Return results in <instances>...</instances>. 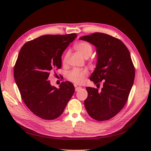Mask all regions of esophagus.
Wrapping results in <instances>:
<instances>
[{"label": "esophagus", "mask_w": 151, "mask_h": 151, "mask_svg": "<svg viewBox=\"0 0 151 151\" xmlns=\"http://www.w3.org/2000/svg\"><path fill=\"white\" fill-rule=\"evenodd\" d=\"M82 88L81 86H76V89H75V90H76V91H78L79 89H81Z\"/></svg>", "instance_id": "34e87169"}]
</instances>
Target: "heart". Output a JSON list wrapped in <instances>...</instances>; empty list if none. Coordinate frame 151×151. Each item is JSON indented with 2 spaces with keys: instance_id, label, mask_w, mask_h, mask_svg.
<instances>
[{
  "instance_id": "heart-1",
  "label": "heart",
  "mask_w": 151,
  "mask_h": 151,
  "mask_svg": "<svg viewBox=\"0 0 151 151\" xmlns=\"http://www.w3.org/2000/svg\"><path fill=\"white\" fill-rule=\"evenodd\" d=\"M75 48L82 56L85 58H88L93 52V47L91 45L86 42H81L77 43L75 45ZM69 52H67L63 58V63H65L67 62ZM88 71L86 70L73 69L67 74V79L76 84L83 83L86 77L88 75Z\"/></svg>"
}]
</instances>
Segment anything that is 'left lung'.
I'll return each instance as SVG.
<instances>
[{"label": "left lung", "instance_id": "obj_1", "mask_svg": "<svg viewBox=\"0 0 151 151\" xmlns=\"http://www.w3.org/2000/svg\"><path fill=\"white\" fill-rule=\"evenodd\" d=\"M96 48L97 64L90 80L101 89L86 87L84 106L89 115L98 121L109 120L126 104L135 78V68L129 50L121 40L102 33L81 36Z\"/></svg>", "mask_w": 151, "mask_h": 151}]
</instances>
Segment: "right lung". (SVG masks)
<instances>
[{
    "instance_id": "1",
    "label": "right lung",
    "mask_w": 151,
    "mask_h": 151,
    "mask_svg": "<svg viewBox=\"0 0 151 151\" xmlns=\"http://www.w3.org/2000/svg\"><path fill=\"white\" fill-rule=\"evenodd\" d=\"M77 34L47 35L26 43L18 55L14 76L22 99L31 112L44 120L60 116L75 88L69 81L59 88L47 80L50 72L60 68L62 55Z\"/></svg>"
}]
</instances>
